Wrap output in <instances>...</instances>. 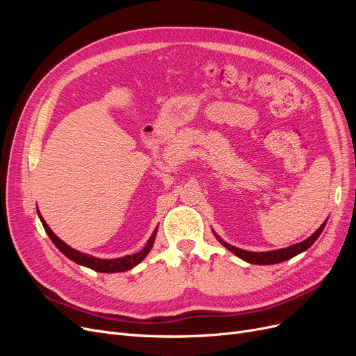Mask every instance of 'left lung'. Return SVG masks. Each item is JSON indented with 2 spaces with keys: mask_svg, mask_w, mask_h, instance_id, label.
<instances>
[{
  "mask_svg": "<svg viewBox=\"0 0 356 356\" xmlns=\"http://www.w3.org/2000/svg\"><path fill=\"white\" fill-rule=\"evenodd\" d=\"M327 222V221H325ZM325 222L321 225V227L310 236V238H307L306 241L300 242V243H296V245H291L288 248H282V250H276V251H267V252H252V251H245V250H241V248H236V246H232L229 245L227 242H224L220 239V242L227 248V250L230 252H233L234 255H238L239 258H242V260L251 263V264H276V263H282V261H286L289 260V258L296 257L297 254L303 252L306 250H309V248L315 243V241L319 238V234L322 233V230H324V225Z\"/></svg>",
  "mask_w": 356,
  "mask_h": 356,
  "instance_id": "1",
  "label": "left lung"
}]
</instances>
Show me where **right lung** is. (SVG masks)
<instances>
[{
	"label": "right lung",
	"mask_w": 356,
	"mask_h": 356,
	"mask_svg": "<svg viewBox=\"0 0 356 356\" xmlns=\"http://www.w3.org/2000/svg\"><path fill=\"white\" fill-rule=\"evenodd\" d=\"M40 218H41L42 225H44V230H46V233L49 234V238L51 239L53 243L56 245V248H58V250H59L62 254H65V255L70 258V260L75 261L77 264L86 266V267L92 268V270L101 272V273L126 272V270H131L132 267H135L136 264L141 263V261L144 260V258H145V255H147L149 251H152L153 243H154V238H156V232H157V230H156V232L153 233L152 238L148 239L147 245H145L139 252H136V254H134V255H126V257H122V258H114V260H102V258H95V257H92V255H86V254H83V252H80V251L72 250L71 246H68L65 242H62V241L58 238V236L50 230V227L46 224V221L42 220L41 215H40Z\"/></svg>",
	"instance_id": "add662e5"
}]
</instances>
